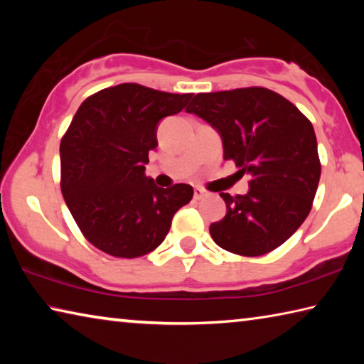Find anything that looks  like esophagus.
<instances>
[{
  "instance_id": "obj_1",
  "label": "esophagus",
  "mask_w": 364,
  "mask_h": 364,
  "mask_svg": "<svg viewBox=\"0 0 364 364\" xmlns=\"http://www.w3.org/2000/svg\"><path fill=\"white\" fill-rule=\"evenodd\" d=\"M204 197H205V191H204V189H200V188H196V189H194V199H196V200L204 199Z\"/></svg>"
}]
</instances>
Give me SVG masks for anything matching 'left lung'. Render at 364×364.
I'll use <instances>...</instances> for the list:
<instances>
[{"label":"left lung","instance_id":"8db88e82","mask_svg":"<svg viewBox=\"0 0 364 364\" xmlns=\"http://www.w3.org/2000/svg\"><path fill=\"white\" fill-rule=\"evenodd\" d=\"M221 134L225 160L250 175L249 193H221L226 215L210 225L221 249L260 257L284 244L315 199L321 162L311 122L262 86L199 93L186 107Z\"/></svg>","mask_w":364,"mask_h":364}]
</instances>
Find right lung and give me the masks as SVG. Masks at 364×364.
<instances>
[{
	"label": "right lung",
	"mask_w": 364,
	"mask_h": 364,
	"mask_svg": "<svg viewBox=\"0 0 364 364\" xmlns=\"http://www.w3.org/2000/svg\"><path fill=\"white\" fill-rule=\"evenodd\" d=\"M175 95L138 83L104 88L82 102L60 139V191L86 241L117 258H138L164 242L193 186L159 188L144 165L157 123L186 107Z\"/></svg>",
	"instance_id": "obj_1"
}]
</instances>
